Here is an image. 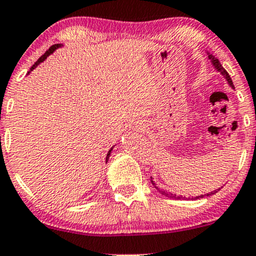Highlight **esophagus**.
Returning <instances> with one entry per match:
<instances>
[{"label":"esophagus","mask_w":256,"mask_h":256,"mask_svg":"<svg viewBox=\"0 0 256 256\" xmlns=\"http://www.w3.org/2000/svg\"><path fill=\"white\" fill-rule=\"evenodd\" d=\"M132 128L136 131H143L146 128V125L143 124V122H134V124H132Z\"/></svg>","instance_id":"obj_1"}]
</instances>
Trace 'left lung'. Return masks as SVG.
I'll return each instance as SVG.
<instances>
[{
    "mask_svg": "<svg viewBox=\"0 0 256 256\" xmlns=\"http://www.w3.org/2000/svg\"><path fill=\"white\" fill-rule=\"evenodd\" d=\"M207 54H208V58H210V62H212V64H213V66H214V68H216V71H218V72L222 73V77H224V78L226 79V82H228V84L230 85V86L232 88V89H234V83H232V80H231V77H230V76H228V73L226 72V70L224 68V67L222 66V64H220V61H219L218 58H216V56H214V55L210 54V52H207ZM150 182H152V186H154L155 189H156L158 192L161 194V195H164V196H167V198H176V200H182V198L184 200V198H185V196H184V198H183V196H177V195H176V194H172V192H165V190L160 189V188L158 186V184L155 183L154 180H152V177H150ZM219 189H220V188H219ZM219 189L214 190V192H210V194H207V195H200V196H196L195 198H204V196H210V195H214V194L219 192Z\"/></svg>",
    "mask_w": 256,
    "mask_h": 256,
    "instance_id": "obj_1",
    "label": "left lung"
}]
</instances>
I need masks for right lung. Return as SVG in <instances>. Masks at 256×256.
<instances>
[{
	"label": "right lung",
	"instance_id": "obj_1",
	"mask_svg": "<svg viewBox=\"0 0 256 256\" xmlns=\"http://www.w3.org/2000/svg\"><path fill=\"white\" fill-rule=\"evenodd\" d=\"M61 46H62V44H54V46H50V48H49L48 49V50H46V52H44V54L42 55V56H40V58H38V60L36 61V62H34V66H32L31 67V68H30V71H28V74H30V73H31V71H34V68H36V67L38 66V64H40V62H43V61L44 60H46V58H48L49 56V55H52V52H54L55 50H56V49H58V48H61ZM113 148H114V146H112V148L110 149V150H108V152H107V156H106V162H107V161L108 160H110V154H112V150H113Z\"/></svg>",
	"mask_w": 256,
	"mask_h": 256
}]
</instances>
